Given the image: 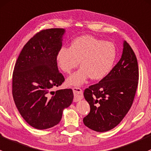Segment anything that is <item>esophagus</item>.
<instances>
[{
    "label": "esophagus",
    "mask_w": 151,
    "mask_h": 151,
    "mask_svg": "<svg viewBox=\"0 0 151 151\" xmlns=\"http://www.w3.org/2000/svg\"><path fill=\"white\" fill-rule=\"evenodd\" d=\"M73 91L74 94V102H78L83 99V91L81 88L78 87H74L73 88Z\"/></svg>",
    "instance_id": "1"
}]
</instances>
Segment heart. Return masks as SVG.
I'll return each instance as SVG.
<instances>
[{
    "label": "heart",
    "mask_w": 151,
    "mask_h": 151,
    "mask_svg": "<svg viewBox=\"0 0 151 151\" xmlns=\"http://www.w3.org/2000/svg\"><path fill=\"white\" fill-rule=\"evenodd\" d=\"M116 57L117 49L112 42L82 35L75 38L70 48H60L56 60L61 70L68 74L77 68L80 62L81 68L68 78L67 83L81 86L90 77L93 80L105 78L111 71Z\"/></svg>",
    "instance_id": "1"
}]
</instances>
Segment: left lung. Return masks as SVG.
I'll return each mask as SVG.
<instances>
[{
  "label": "left lung",
  "mask_w": 151,
  "mask_h": 151,
  "mask_svg": "<svg viewBox=\"0 0 151 151\" xmlns=\"http://www.w3.org/2000/svg\"><path fill=\"white\" fill-rule=\"evenodd\" d=\"M139 80V68L134 52L124 42L122 58L98 83L83 92L90 112L83 118L88 128L104 132L116 127L123 120L133 103Z\"/></svg>",
  "instance_id": "left-lung-1"
}]
</instances>
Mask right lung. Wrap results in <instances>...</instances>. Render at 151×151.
<instances>
[{
  "label": "right lung",
  "mask_w": 151,
  "mask_h": 151,
  "mask_svg": "<svg viewBox=\"0 0 151 151\" xmlns=\"http://www.w3.org/2000/svg\"><path fill=\"white\" fill-rule=\"evenodd\" d=\"M65 32L63 28H51L37 32L24 45L15 63L14 100L22 117L37 129L58 124L63 110L73 99L71 88L52 90L65 81L56 60Z\"/></svg>",
  "instance_id": "1"
}]
</instances>
